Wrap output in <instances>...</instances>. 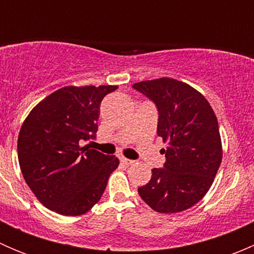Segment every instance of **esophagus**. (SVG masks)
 Segmentation results:
<instances>
[{"instance_id": "obj_1", "label": "esophagus", "mask_w": 254, "mask_h": 254, "mask_svg": "<svg viewBox=\"0 0 254 254\" xmlns=\"http://www.w3.org/2000/svg\"><path fill=\"white\" fill-rule=\"evenodd\" d=\"M120 162L124 163V165H127V166H130V165H134L135 161L129 160V158H125V157H120Z\"/></svg>"}]
</instances>
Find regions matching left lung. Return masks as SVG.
<instances>
[{"label": "left lung", "mask_w": 254, "mask_h": 254, "mask_svg": "<svg viewBox=\"0 0 254 254\" xmlns=\"http://www.w3.org/2000/svg\"><path fill=\"white\" fill-rule=\"evenodd\" d=\"M157 107V135L168 146L163 168H153L140 196L162 214L184 211L203 199L222 160L221 137L214 111L205 97L175 78L132 84Z\"/></svg>", "instance_id": "1"}]
</instances>
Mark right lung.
<instances>
[{
	"mask_svg": "<svg viewBox=\"0 0 254 254\" xmlns=\"http://www.w3.org/2000/svg\"><path fill=\"white\" fill-rule=\"evenodd\" d=\"M117 88L64 87L37 104L23 123L17 143L20 171L48 209L77 216L103 195L119 160L82 143L96 137L102 99Z\"/></svg>",
	"mask_w": 254,
	"mask_h": 254,
	"instance_id": "obj_1",
	"label": "right lung"
}]
</instances>
